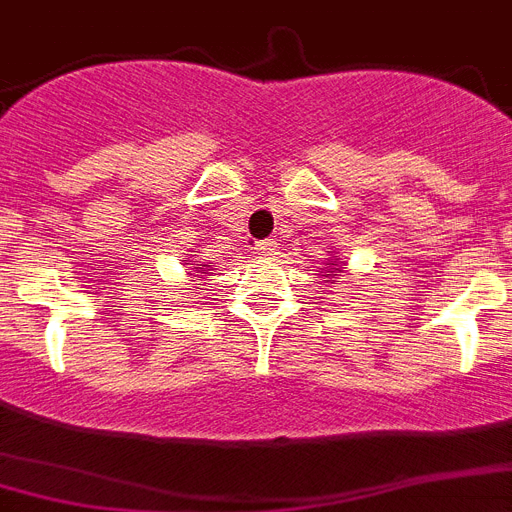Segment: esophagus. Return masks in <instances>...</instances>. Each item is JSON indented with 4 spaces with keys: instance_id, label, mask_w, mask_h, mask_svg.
I'll return each mask as SVG.
<instances>
[{
    "instance_id": "esophagus-1",
    "label": "esophagus",
    "mask_w": 512,
    "mask_h": 512,
    "mask_svg": "<svg viewBox=\"0 0 512 512\" xmlns=\"http://www.w3.org/2000/svg\"><path fill=\"white\" fill-rule=\"evenodd\" d=\"M256 251H259L264 259H274V256L279 253V243L274 238H266V240H261L259 246H256Z\"/></svg>"
}]
</instances>
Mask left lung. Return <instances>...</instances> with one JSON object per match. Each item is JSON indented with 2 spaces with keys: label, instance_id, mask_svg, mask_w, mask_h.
I'll use <instances>...</instances> for the list:
<instances>
[{
  "label": "left lung",
  "instance_id": "8db88e82",
  "mask_svg": "<svg viewBox=\"0 0 512 512\" xmlns=\"http://www.w3.org/2000/svg\"><path fill=\"white\" fill-rule=\"evenodd\" d=\"M334 266H339V269H336V272H342V269H344V264H339V259L334 261ZM323 277H326V274H323Z\"/></svg>",
  "mask_w": 512,
  "mask_h": 512
}]
</instances>
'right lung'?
Instances as JSON below:
<instances>
[{
	"mask_svg": "<svg viewBox=\"0 0 512 512\" xmlns=\"http://www.w3.org/2000/svg\"><path fill=\"white\" fill-rule=\"evenodd\" d=\"M204 266H207V264H196V266H194L196 272H199V277H204V274H209V269H204Z\"/></svg>",
	"mask_w": 512,
	"mask_h": 512,
	"instance_id": "1",
	"label": "right lung"
}]
</instances>
